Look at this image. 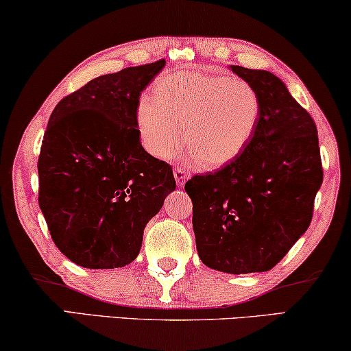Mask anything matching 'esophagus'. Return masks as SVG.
<instances>
[{
	"label": "esophagus",
	"instance_id": "1",
	"mask_svg": "<svg viewBox=\"0 0 351 351\" xmlns=\"http://www.w3.org/2000/svg\"><path fill=\"white\" fill-rule=\"evenodd\" d=\"M174 177H176L177 186H184L185 182L189 180V174H186V171L182 169V167H176V169H174Z\"/></svg>",
	"mask_w": 351,
	"mask_h": 351
}]
</instances>
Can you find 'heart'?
I'll list each match as a JSON object with an SVG mask.
<instances>
[{"mask_svg":"<svg viewBox=\"0 0 351 351\" xmlns=\"http://www.w3.org/2000/svg\"><path fill=\"white\" fill-rule=\"evenodd\" d=\"M258 117L261 99L247 81L196 70L161 76L153 97H142L136 113L150 155L171 160L185 138L189 155L206 169L237 160L251 142Z\"/></svg>","mask_w":351,"mask_h":351,"instance_id":"b5f03b06","label":"heart"}]
</instances>
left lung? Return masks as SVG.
<instances>
[{
	"mask_svg": "<svg viewBox=\"0 0 351 351\" xmlns=\"http://www.w3.org/2000/svg\"><path fill=\"white\" fill-rule=\"evenodd\" d=\"M230 69L257 90L256 131L237 160L193 176L185 191L201 262L241 275L271 270L306 232L323 166L313 118L286 84L265 70Z\"/></svg>",
	"mask_w": 351,
	"mask_h": 351,
	"instance_id": "left-lung-1",
	"label": "left lung"
}]
</instances>
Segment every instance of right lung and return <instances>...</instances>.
I'll use <instances>...</instances> for the list:
<instances>
[{
  "instance_id": "add662e5",
  "label": "right lung",
  "mask_w": 351,
  "mask_h": 351,
  "mask_svg": "<svg viewBox=\"0 0 351 351\" xmlns=\"http://www.w3.org/2000/svg\"><path fill=\"white\" fill-rule=\"evenodd\" d=\"M166 60L90 80L56 105L38 158L40 203L52 241L76 265L118 268L176 190L172 167L148 155L137 129L141 93Z\"/></svg>"
}]
</instances>
